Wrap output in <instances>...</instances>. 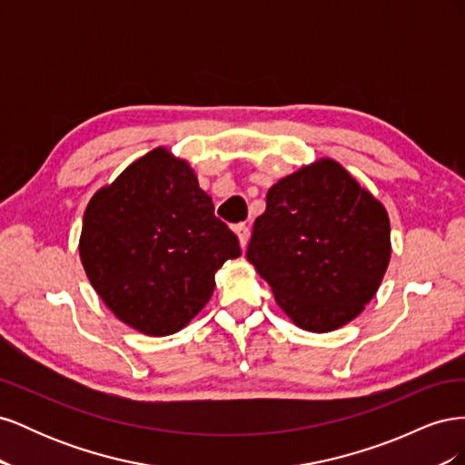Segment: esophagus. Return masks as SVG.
<instances>
[{
	"mask_svg": "<svg viewBox=\"0 0 465 465\" xmlns=\"http://www.w3.org/2000/svg\"><path fill=\"white\" fill-rule=\"evenodd\" d=\"M234 232L238 236V241H241V246L246 248L248 238H250V229L246 227V224H238V227H234Z\"/></svg>",
	"mask_w": 465,
	"mask_h": 465,
	"instance_id": "1",
	"label": "esophagus"
}]
</instances>
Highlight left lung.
I'll use <instances>...</instances> for the list:
<instances>
[{"mask_svg":"<svg viewBox=\"0 0 465 465\" xmlns=\"http://www.w3.org/2000/svg\"><path fill=\"white\" fill-rule=\"evenodd\" d=\"M390 219L331 159L281 178L254 221L248 262L275 302L308 331H331L361 314L390 262Z\"/></svg>","mask_w":465,"mask_h":465,"instance_id":"obj_1","label":"left lung"}]
</instances>
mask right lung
<instances>
[{
	"mask_svg": "<svg viewBox=\"0 0 465 465\" xmlns=\"http://www.w3.org/2000/svg\"><path fill=\"white\" fill-rule=\"evenodd\" d=\"M79 254L98 297L122 322L171 335L207 304L215 272L241 256V246L190 164L159 147L93 195Z\"/></svg>",
	"mask_w": 465,
	"mask_h": 465,
	"instance_id": "1",
	"label": "right lung"
}]
</instances>
